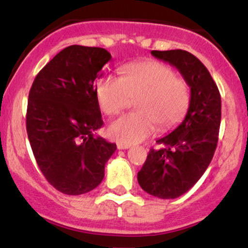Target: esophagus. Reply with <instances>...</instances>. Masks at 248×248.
<instances>
[{
    "label": "esophagus",
    "mask_w": 248,
    "mask_h": 248,
    "mask_svg": "<svg viewBox=\"0 0 248 248\" xmlns=\"http://www.w3.org/2000/svg\"><path fill=\"white\" fill-rule=\"evenodd\" d=\"M116 146H117V149H119V150H126V149H129V147H131V144H124V142H117Z\"/></svg>",
    "instance_id": "esophagus-1"
}]
</instances>
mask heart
I'll return each instance as SVG.
<instances>
[{"label":"heart","mask_w":248,"mask_h":248,"mask_svg":"<svg viewBox=\"0 0 248 248\" xmlns=\"http://www.w3.org/2000/svg\"><path fill=\"white\" fill-rule=\"evenodd\" d=\"M121 77L104 76L97 81L96 98L106 115H114L136 99L138 112L117 117L108 127L110 138L124 144L142 141L162 129L176 126L188 110L189 86L169 66L140 61L122 67Z\"/></svg>","instance_id":"heart-1"}]
</instances>
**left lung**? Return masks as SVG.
Returning <instances> with one entry per match:
<instances>
[{"mask_svg": "<svg viewBox=\"0 0 248 248\" xmlns=\"http://www.w3.org/2000/svg\"><path fill=\"white\" fill-rule=\"evenodd\" d=\"M168 62L191 89V102L184 121L168 136L157 140L159 150H150L138 172L142 189L161 199H174L197 184L209 167L221 124V94L206 67L185 50H152Z\"/></svg>", "mask_w": 248, "mask_h": 248, "instance_id": "obj_1", "label": "left lung"}]
</instances>
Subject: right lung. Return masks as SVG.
Segmentation results:
<instances>
[{"label": "right lung", "mask_w": 248, "mask_h": 248, "mask_svg": "<svg viewBox=\"0 0 248 248\" xmlns=\"http://www.w3.org/2000/svg\"><path fill=\"white\" fill-rule=\"evenodd\" d=\"M111 59L103 47H64L37 74L29 93L26 129L39 169L68 196L96 188L116 150L94 131L103 126L94 80Z\"/></svg>", "instance_id": "1"}]
</instances>
